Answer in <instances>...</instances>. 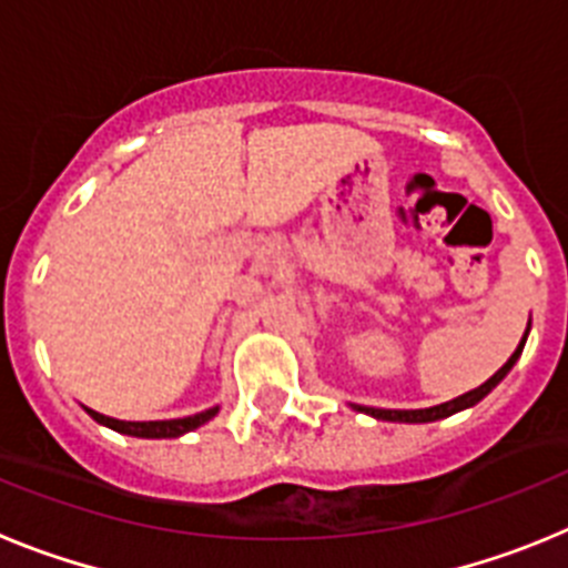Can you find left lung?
I'll return each instance as SVG.
<instances>
[{
    "mask_svg": "<svg viewBox=\"0 0 568 568\" xmlns=\"http://www.w3.org/2000/svg\"><path fill=\"white\" fill-rule=\"evenodd\" d=\"M529 324H531V321H529ZM526 335H529V329H526ZM526 335H524V341H520L518 349L511 353V358L506 361L504 366H500L498 373L491 375V378L486 381V384H480L478 389H471V393L460 395V398L446 400V404H438V406H429V409H375V406H358V404H355V409H358V413L373 415V418H378V420H398V424H429V420L449 418V415L460 413V409H466V406L478 404L480 398H486V395H489L491 389H495V386L500 384V381H504V375L509 373L511 366H515V361H518V355L524 353Z\"/></svg>",
    "mask_w": 568,
    "mask_h": 568,
    "instance_id": "left-lung-1",
    "label": "left lung"
}]
</instances>
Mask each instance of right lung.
<instances>
[{"label":"right lung","instance_id":"obj_1","mask_svg":"<svg viewBox=\"0 0 568 568\" xmlns=\"http://www.w3.org/2000/svg\"><path fill=\"white\" fill-rule=\"evenodd\" d=\"M215 413H219V406L204 409V413L199 415H190V418H175V420H115V418H108V415H99L93 413V409H88V415L97 420V424L110 426V429H115V433H122V435H133V438H179V435L190 433V429H195V426H202L204 420L213 418Z\"/></svg>","mask_w":568,"mask_h":568}]
</instances>
